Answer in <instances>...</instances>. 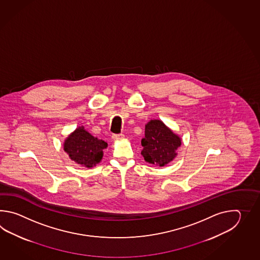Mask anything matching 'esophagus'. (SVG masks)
Instances as JSON below:
<instances>
[{
  "label": "esophagus",
  "instance_id": "obj_1",
  "mask_svg": "<svg viewBox=\"0 0 260 260\" xmlns=\"http://www.w3.org/2000/svg\"><path fill=\"white\" fill-rule=\"evenodd\" d=\"M124 138L123 134H118V135H112V139L113 140H121Z\"/></svg>",
  "mask_w": 260,
  "mask_h": 260
}]
</instances>
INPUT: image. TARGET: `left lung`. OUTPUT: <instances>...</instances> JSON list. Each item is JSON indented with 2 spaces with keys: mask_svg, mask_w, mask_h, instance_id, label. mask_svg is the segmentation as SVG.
I'll return each mask as SVG.
<instances>
[{
  "mask_svg": "<svg viewBox=\"0 0 260 260\" xmlns=\"http://www.w3.org/2000/svg\"><path fill=\"white\" fill-rule=\"evenodd\" d=\"M141 144L143 146L141 154L146 161L165 166L177 156L181 139L160 120H151L145 127V138Z\"/></svg>",
  "mask_w": 260,
  "mask_h": 260,
  "instance_id": "1",
  "label": "left lung"
}]
</instances>
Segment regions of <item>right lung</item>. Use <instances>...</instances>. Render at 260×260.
<instances>
[{
	"mask_svg": "<svg viewBox=\"0 0 260 260\" xmlns=\"http://www.w3.org/2000/svg\"><path fill=\"white\" fill-rule=\"evenodd\" d=\"M108 147L105 141L94 138L83 127H79L67 138L64 150L75 162L85 167H93L100 162L103 149Z\"/></svg>",
	"mask_w": 260,
	"mask_h": 260,
	"instance_id": "1",
	"label": "right lung"
}]
</instances>
